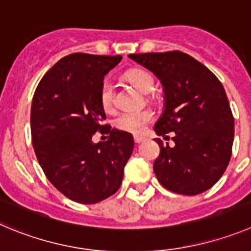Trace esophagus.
<instances>
[{
	"mask_svg": "<svg viewBox=\"0 0 251 251\" xmlns=\"http://www.w3.org/2000/svg\"><path fill=\"white\" fill-rule=\"evenodd\" d=\"M133 140H135V144H136V145L141 144V142L145 141L144 137H141V136H135V137H133Z\"/></svg>",
	"mask_w": 251,
	"mask_h": 251,
	"instance_id": "1",
	"label": "esophagus"
}]
</instances>
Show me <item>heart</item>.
<instances>
[{
	"label": "heart",
	"mask_w": 251,
	"mask_h": 251,
	"mask_svg": "<svg viewBox=\"0 0 251 251\" xmlns=\"http://www.w3.org/2000/svg\"><path fill=\"white\" fill-rule=\"evenodd\" d=\"M126 78L144 93H149L153 89V78L149 73L142 69H132L127 72ZM100 104L105 111H112L115 105V90L114 85L110 80H104L100 89ZM153 120V112L150 109L135 110V111H125L115 119V127L120 131L141 135L146 130L147 125Z\"/></svg>",
	"instance_id": "heart-1"
}]
</instances>
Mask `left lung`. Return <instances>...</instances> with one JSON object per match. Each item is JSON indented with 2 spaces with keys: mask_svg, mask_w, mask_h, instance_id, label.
Listing matches in <instances>:
<instances>
[{
  "mask_svg": "<svg viewBox=\"0 0 251 251\" xmlns=\"http://www.w3.org/2000/svg\"><path fill=\"white\" fill-rule=\"evenodd\" d=\"M151 70L165 90V111L154 125L160 156L154 175L166 189L196 196L214 186L231 157L234 118L226 90L205 65L183 51L130 54Z\"/></svg>",
  "mask_w": 251,
  "mask_h": 251,
  "instance_id": "1",
  "label": "left lung"
}]
</instances>
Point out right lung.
Here are the masks:
<instances>
[{"label": "right lung", "mask_w": 251, "mask_h": 251, "mask_svg": "<svg viewBox=\"0 0 251 251\" xmlns=\"http://www.w3.org/2000/svg\"><path fill=\"white\" fill-rule=\"evenodd\" d=\"M121 55L73 53L39 81L30 109V133L44 175L67 198L83 204L101 202L120 188L133 150L131 133L102 124L104 76ZM99 130L106 142L94 144Z\"/></svg>", "instance_id": "add662e5"}]
</instances>
